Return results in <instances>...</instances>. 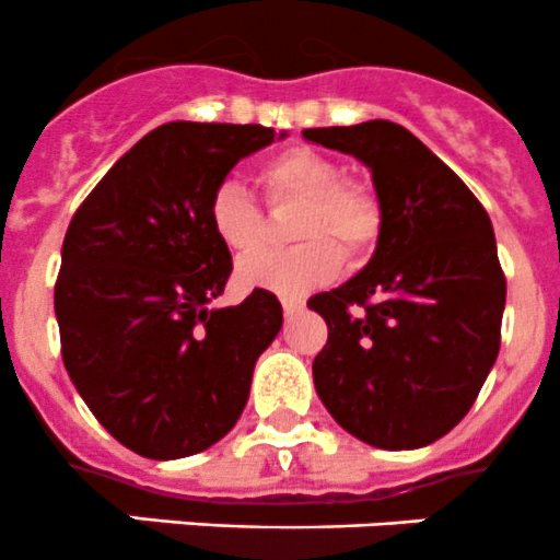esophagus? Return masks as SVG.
Here are the masks:
<instances>
[{
	"label": "esophagus",
	"instance_id": "obj_1",
	"mask_svg": "<svg viewBox=\"0 0 560 560\" xmlns=\"http://www.w3.org/2000/svg\"><path fill=\"white\" fill-rule=\"evenodd\" d=\"M304 307H307V304H304V299H299V296H282V310H285V318H293V315L302 313Z\"/></svg>",
	"mask_w": 560,
	"mask_h": 560
}]
</instances>
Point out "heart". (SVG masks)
<instances>
[{"mask_svg": "<svg viewBox=\"0 0 560 560\" xmlns=\"http://www.w3.org/2000/svg\"><path fill=\"white\" fill-rule=\"evenodd\" d=\"M272 207L299 201L288 250L261 253L240 264L247 288L302 296L324 285L342 269V250L359 258L378 242L384 209L368 185L342 179L335 160L310 147H291L269 158L256 171ZM209 225L236 256L256 253L267 240V218L247 190L225 182L209 198Z\"/></svg>", "mask_w": 560, "mask_h": 560, "instance_id": "b5f03b06", "label": "heart"}]
</instances>
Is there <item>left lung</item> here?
Returning <instances> with one entry per match:
<instances>
[{
  "label": "left lung",
  "instance_id": "obj_1",
  "mask_svg": "<svg viewBox=\"0 0 560 560\" xmlns=\"http://www.w3.org/2000/svg\"><path fill=\"white\" fill-rule=\"evenodd\" d=\"M373 171L384 209L368 267L307 302L329 326L313 381L335 422L378 450H419L470 411L501 348L506 278L479 198L386 119L302 130Z\"/></svg>",
  "mask_w": 560,
  "mask_h": 560
}]
</instances>
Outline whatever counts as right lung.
Returning a JSON list of instances; mask_svg holds the SVG:
<instances>
[{
  "label": "right lung",
  "instance_id": "obj_1",
  "mask_svg": "<svg viewBox=\"0 0 560 560\" xmlns=\"http://www.w3.org/2000/svg\"><path fill=\"white\" fill-rule=\"evenodd\" d=\"M272 127L168 121L147 132L75 209L54 310L62 362L97 422L152 460L218 444L236 424L282 307L256 291L212 307L231 253L209 198Z\"/></svg>",
  "mask_w": 560,
  "mask_h": 560
}]
</instances>
